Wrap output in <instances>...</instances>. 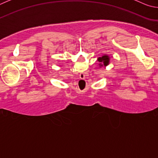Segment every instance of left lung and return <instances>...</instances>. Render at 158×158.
<instances>
[{
  "label": "left lung",
  "mask_w": 158,
  "mask_h": 158,
  "mask_svg": "<svg viewBox=\"0 0 158 158\" xmlns=\"http://www.w3.org/2000/svg\"><path fill=\"white\" fill-rule=\"evenodd\" d=\"M98 61L99 62V66L100 68L102 67H106L110 63V56L109 55H102L101 57L98 58Z\"/></svg>",
  "instance_id": "1"
}]
</instances>
